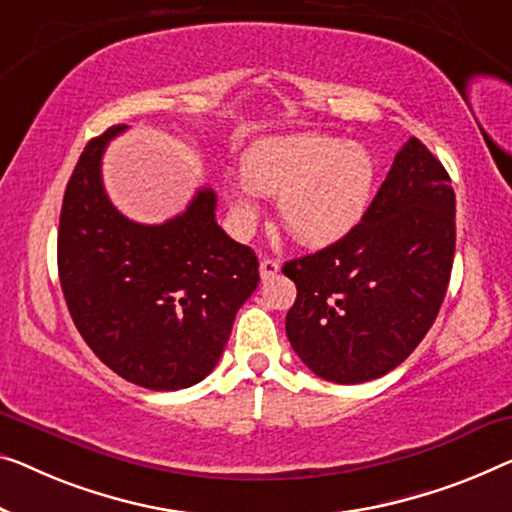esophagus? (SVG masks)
<instances>
[{"label": "esophagus", "instance_id": "1", "mask_svg": "<svg viewBox=\"0 0 512 512\" xmlns=\"http://www.w3.org/2000/svg\"><path fill=\"white\" fill-rule=\"evenodd\" d=\"M278 271H280V264L276 259H262V262H259V276H262V280H271Z\"/></svg>", "mask_w": 512, "mask_h": 512}]
</instances>
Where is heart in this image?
<instances>
[{"instance_id":"1","label":"heart","mask_w":512,"mask_h":512,"mask_svg":"<svg viewBox=\"0 0 512 512\" xmlns=\"http://www.w3.org/2000/svg\"><path fill=\"white\" fill-rule=\"evenodd\" d=\"M241 177L227 188L241 230L259 218L255 193L271 195L278 197L282 225L296 239L329 246L361 225L375 197L377 167L363 144L303 133L253 144L241 158Z\"/></svg>"}]
</instances>
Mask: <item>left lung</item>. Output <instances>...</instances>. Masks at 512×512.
Wrapping results in <instances>:
<instances>
[{
    "instance_id": "obj_1",
    "label": "left lung",
    "mask_w": 512,
    "mask_h": 512,
    "mask_svg": "<svg viewBox=\"0 0 512 512\" xmlns=\"http://www.w3.org/2000/svg\"><path fill=\"white\" fill-rule=\"evenodd\" d=\"M453 257L451 177L409 137L361 225L282 266L296 285L285 319L294 352L335 384H363L398 368L439 315Z\"/></svg>"
}]
</instances>
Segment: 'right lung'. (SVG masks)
Returning <instances> with one entry per match:
<instances>
[{
  "instance_id": "1",
  "label": "right lung",
  "mask_w": 512,
  "mask_h": 512,
  "mask_svg": "<svg viewBox=\"0 0 512 512\" xmlns=\"http://www.w3.org/2000/svg\"><path fill=\"white\" fill-rule=\"evenodd\" d=\"M126 128L94 137L68 179L59 280L80 335L112 372L151 391H179L216 368L236 312L255 292L259 262L218 227L211 188L163 225L117 211L101 158Z\"/></svg>"
}]
</instances>
